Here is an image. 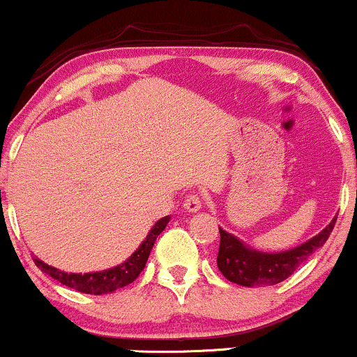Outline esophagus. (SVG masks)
<instances>
[{
  "label": "esophagus",
  "mask_w": 357,
  "mask_h": 357,
  "mask_svg": "<svg viewBox=\"0 0 357 357\" xmlns=\"http://www.w3.org/2000/svg\"><path fill=\"white\" fill-rule=\"evenodd\" d=\"M183 208H185L189 213H195L202 208V197L199 194H189L183 201Z\"/></svg>",
  "instance_id": "obj_1"
}]
</instances>
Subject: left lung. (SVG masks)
<instances>
[{
  "label": "left lung",
  "mask_w": 357,
  "mask_h": 357,
  "mask_svg": "<svg viewBox=\"0 0 357 357\" xmlns=\"http://www.w3.org/2000/svg\"><path fill=\"white\" fill-rule=\"evenodd\" d=\"M337 218L325 226L317 236L305 241L300 247L291 248L279 254H266L254 250L220 228V252H218V267L228 281L240 286H271L289 278L303 262L308 260L331 236Z\"/></svg>",
  "instance_id": "obj_1"
}]
</instances>
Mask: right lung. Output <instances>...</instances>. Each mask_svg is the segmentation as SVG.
Wrapping results in <instances>:
<instances>
[{"label": "right lung", "instance_id": "1", "mask_svg": "<svg viewBox=\"0 0 357 357\" xmlns=\"http://www.w3.org/2000/svg\"><path fill=\"white\" fill-rule=\"evenodd\" d=\"M170 221V216H165L162 220H158L155 226L151 228V231L148 233L146 240L139 245L134 254L129 257L126 262H122L121 266L112 267L109 271L102 272H90V274H68V272L57 271L56 267L47 266L39 259H33L36 266L40 271H44L45 274L51 275L52 279L59 281L61 284L71 287V289L79 291V293L85 294H105L112 293V291L119 289V287H124L131 284L134 279L141 274V271L146 266V260L151 252L153 245H155L156 238H158L160 233L163 231L165 226Z\"/></svg>", "mask_w": 357, "mask_h": 357}]
</instances>
